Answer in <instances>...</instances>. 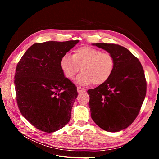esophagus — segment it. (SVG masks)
Here are the masks:
<instances>
[{
	"mask_svg": "<svg viewBox=\"0 0 159 159\" xmlns=\"http://www.w3.org/2000/svg\"><path fill=\"white\" fill-rule=\"evenodd\" d=\"M77 90H78V93L85 92V91H86L85 89L82 88H81V87H78V88H77Z\"/></svg>",
	"mask_w": 159,
	"mask_h": 159,
	"instance_id": "34e87169",
	"label": "esophagus"
}]
</instances>
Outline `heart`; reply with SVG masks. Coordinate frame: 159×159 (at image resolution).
<instances>
[{"label": "heart", "mask_w": 159, "mask_h": 159, "mask_svg": "<svg viewBox=\"0 0 159 159\" xmlns=\"http://www.w3.org/2000/svg\"><path fill=\"white\" fill-rule=\"evenodd\" d=\"M115 64V59L111 54L89 46L78 48L71 56L66 54L61 57L60 61L62 71L69 80H73L81 68L82 72L76 80L81 85L103 84L111 76Z\"/></svg>", "instance_id": "heart-1"}]
</instances>
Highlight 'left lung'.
Instances as JSON below:
<instances>
[{"mask_svg":"<svg viewBox=\"0 0 159 159\" xmlns=\"http://www.w3.org/2000/svg\"><path fill=\"white\" fill-rule=\"evenodd\" d=\"M111 54L115 61L110 78L88 91L91 117L98 125L109 132L126 129L135 120L147 92L143 66L126 48L115 44H94Z\"/></svg>","mask_w":159,"mask_h":159,"instance_id":"obj_1","label":"left lung"}]
</instances>
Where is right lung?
Instances as JSON below:
<instances>
[{"label":"right lung","mask_w":159,"mask_h":159,"mask_svg":"<svg viewBox=\"0 0 159 159\" xmlns=\"http://www.w3.org/2000/svg\"><path fill=\"white\" fill-rule=\"evenodd\" d=\"M78 42L36 43L16 66L14 86L18 109L23 117L40 131L55 132L70 121L78 91L64 76L60 61Z\"/></svg>","instance_id":"add662e5"}]
</instances>
